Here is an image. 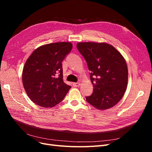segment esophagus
Wrapping results in <instances>:
<instances>
[{
	"label": "esophagus",
	"instance_id": "1",
	"mask_svg": "<svg viewBox=\"0 0 152 152\" xmlns=\"http://www.w3.org/2000/svg\"><path fill=\"white\" fill-rule=\"evenodd\" d=\"M73 87H79L80 86V82H76V83H73Z\"/></svg>",
	"mask_w": 152,
	"mask_h": 152
}]
</instances>
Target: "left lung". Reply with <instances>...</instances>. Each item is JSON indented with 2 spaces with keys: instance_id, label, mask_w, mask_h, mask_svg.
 Returning a JSON list of instances; mask_svg holds the SVG:
<instances>
[{
  "instance_id": "1",
  "label": "left lung",
  "mask_w": 152,
  "mask_h": 152,
  "mask_svg": "<svg viewBox=\"0 0 152 152\" xmlns=\"http://www.w3.org/2000/svg\"><path fill=\"white\" fill-rule=\"evenodd\" d=\"M77 48L91 72L93 93L86 101L98 110H107L117 104L125 93L128 69L125 59L112 45L80 42Z\"/></svg>"
}]
</instances>
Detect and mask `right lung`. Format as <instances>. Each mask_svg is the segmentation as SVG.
<instances>
[{
  "mask_svg": "<svg viewBox=\"0 0 152 152\" xmlns=\"http://www.w3.org/2000/svg\"><path fill=\"white\" fill-rule=\"evenodd\" d=\"M72 49L70 42L44 45L36 49L27 59L22 80L27 95L34 103L50 108L65 98L71 86L63 82L61 63Z\"/></svg>",
  "mask_w": 152,
  "mask_h": 152,
  "instance_id": "add662e5",
  "label": "right lung"
}]
</instances>
